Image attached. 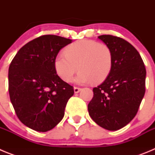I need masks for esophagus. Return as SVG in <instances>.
Returning <instances> with one entry per match:
<instances>
[{"label":"esophagus","instance_id":"obj_1","mask_svg":"<svg viewBox=\"0 0 155 155\" xmlns=\"http://www.w3.org/2000/svg\"><path fill=\"white\" fill-rule=\"evenodd\" d=\"M81 90V87H74V93H78Z\"/></svg>","mask_w":155,"mask_h":155}]
</instances>
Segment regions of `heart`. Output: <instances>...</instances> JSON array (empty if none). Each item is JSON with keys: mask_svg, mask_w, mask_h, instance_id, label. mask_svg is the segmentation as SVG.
Wrapping results in <instances>:
<instances>
[{"mask_svg": "<svg viewBox=\"0 0 155 155\" xmlns=\"http://www.w3.org/2000/svg\"><path fill=\"white\" fill-rule=\"evenodd\" d=\"M113 66V55L106 45L90 39H81L67 46L65 54L57 56L54 67L57 74L66 82L72 81L81 70L75 81L99 84L107 78Z\"/></svg>", "mask_w": 155, "mask_h": 155, "instance_id": "1", "label": "heart"}]
</instances>
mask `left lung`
<instances>
[{
    "instance_id": "8db88e82",
    "label": "left lung",
    "mask_w": 155,
    "mask_h": 155,
    "mask_svg": "<svg viewBox=\"0 0 155 155\" xmlns=\"http://www.w3.org/2000/svg\"><path fill=\"white\" fill-rule=\"evenodd\" d=\"M98 38L110 49L113 66L107 78L93 88L87 109L98 126L117 130L137 113L144 96L146 69L137 50L125 39L111 35Z\"/></svg>"
}]
</instances>
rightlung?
<instances>
[{
  "label": "right lung",
  "mask_w": 155,
  "mask_h": 155,
  "mask_svg": "<svg viewBox=\"0 0 155 155\" xmlns=\"http://www.w3.org/2000/svg\"><path fill=\"white\" fill-rule=\"evenodd\" d=\"M72 40L45 35L30 41L16 53L8 70V91L16 115L39 132L56 127L64 116L74 88L57 74L54 61Z\"/></svg>",
  "instance_id": "add662e5"
}]
</instances>
